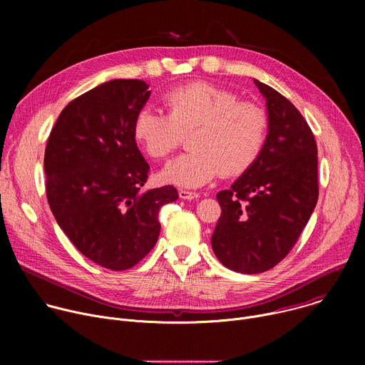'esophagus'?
<instances>
[{
  "instance_id": "1",
  "label": "esophagus",
  "mask_w": 365,
  "mask_h": 365,
  "mask_svg": "<svg viewBox=\"0 0 365 365\" xmlns=\"http://www.w3.org/2000/svg\"><path fill=\"white\" fill-rule=\"evenodd\" d=\"M179 196H180V199H185V200H193V199H197V197H199V193L180 189V190H179Z\"/></svg>"
}]
</instances>
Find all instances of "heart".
I'll list each match as a JSON object with an SVG mask.
<instances>
[{
  "label": "heart",
  "instance_id": "obj_1",
  "mask_svg": "<svg viewBox=\"0 0 365 365\" xmlns=\"http://www.w3.org/2000/svg\"><path fill=\"white\" fill-rule=\"evenodd\" d=\"M168 115L150 106L137 110L133 137L154 160H165L187 137L189 153L169 163L160 179L185 187H199L220 173H245L262 154L269 134V115L251 101H238L225 88L190 82L165 93Z\"/></svg>",
  "mask_w": 365,
  "mask_h": 365
}]
</instances>
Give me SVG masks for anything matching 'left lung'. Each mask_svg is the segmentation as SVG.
Masks as SVG:
<instances>
[{"label":"left lung","instance_id":"1","mask_svg":"<svg viewBox=\"0 0 365 365\" xmlns=\"http://www.w3.org/2000/svg\"><path fill=\"white\" fill-rule=\"evenodd\" d=\"M267 99L269 134L257 162L217 199L221 217L212 248L230 270L255 274L290 252L314 212L318 196V147L293 103L254 79Z\"/></svg>","mask_w":365,"mask_h":365}]
</instances>
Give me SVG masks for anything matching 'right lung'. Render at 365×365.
<instances>
[{
    "label": "right lung",
    "mask_w": 365,
    "mask_h": 365,
    "mask_svg": "<svg viewBox=\"0 0 365 365\" xmlns=\"http://www.w3.org/2000/svg\"><path fill=\"white\" fill-rule=\"evenodd\" d=\"M150 96L140 79H115L71 101L51 128L46 195L72 244L93 263L128 270L160 234L159 211L175 186L141 190L150 166L133 137V120Z\"/></svg>",
    "instance_id": "add662e5"
}]
</instances>
